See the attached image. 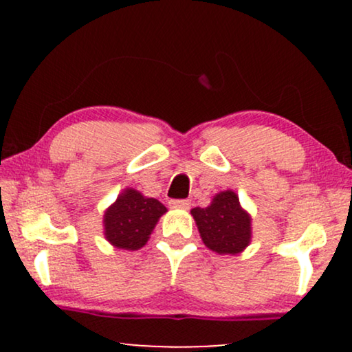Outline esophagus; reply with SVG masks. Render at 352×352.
Here are the masks:
<instances>
[{
  "label": "esophagus",
  "instance_id": "34e87169",
  "mask_svg": "<svg viewBox=\"0 0 352 352\" xmlns=\"http://www.w3.org/2000/svg\"><path fill=\"white\" fill-rule=\"evenodd\" d=\"M170 206L175 210H189L190 201L189 200H171Z\"/></svg>",
  "mask_w": 352,
  "mask_h": 352
}]
</instances>
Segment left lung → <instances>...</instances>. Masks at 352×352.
Here are the masks:
<instances>
[{
  "mask_svg": "<svg viewBox=\"0 0 352 352\" xmlns=\"http://www.w3.org/2000/svg\"><path fill=\"white\" fill-rule=\"evenodd\" d=\"M201 242L218 254H239L252 243V214L234 190H221L206 208L190 210Z\"/></svg>",
  "mask_w": 352,
  "mask_h": 352,
  "instance_id": "left-lung-1",
  "label": "left lung"
}]
</instances>
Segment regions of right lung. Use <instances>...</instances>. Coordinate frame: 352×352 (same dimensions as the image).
Masks as SVG:
<instances>
[{
	"instance_id": "add662e5",
	"label": "right lung",
	"mask_w": 352,
	"mask_h": 352,
	"mask_svg": "<svg viewBox=\"0 0 352 352\" xmlns=\"http://www.w3.org/2000/svg\"><path fill=\"white\" fill-rule=\"evenodd\" d=\"M166 211L157 199L126 187L104 211V237L115 248L128 252L142 248Z\"/></svg>"
}]
</instances>
